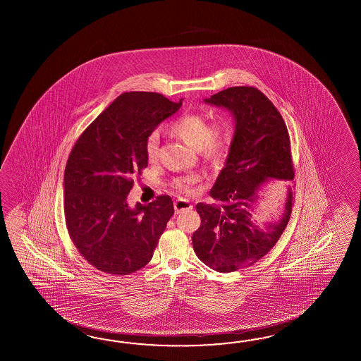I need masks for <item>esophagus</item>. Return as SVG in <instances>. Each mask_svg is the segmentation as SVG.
Wrapping results in <instances>:
<instances>
[{"mask_svg": "<svg viewBox=\"0 0 361 361\" xmlns=\"http://www.w3.org/2000/svg\"><path fill=\"white\" fill-rule=\"evenodd\" d=\"M192 204L188 201V200L185 199H179L174 202V210H176V214H179V213H182L184 210H191Z\"/></svg>", "mask_w": 361, "mask_h": 361, "instance_id": "esophagus-1", "label": "esophagus"}]
</instances>
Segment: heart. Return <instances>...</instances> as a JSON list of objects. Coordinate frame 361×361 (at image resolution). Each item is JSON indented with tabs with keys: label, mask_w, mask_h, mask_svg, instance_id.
I'll return each instance as SVG.
<instances>
[{
	"label": "heart",
	"mask_w": 361,
	"mask_h": 361,
	"mask_svg": "<svg viewBox=\"0 0 361 361\" xmlns=\"http://www.w3.org/2000/svg\"><path fill=\"white\" fill-rule=\"evenodd\" d=\"M170 133L177 138L183 140L185 145L199 151L200 154L207 160H215L224 152L228 143V133L226 126L219 123L209 126L204 116L197 114L184 115L170 125ZM159 154V135L152 133L146 142L147 160L154 162ZM196 178H184L178 180L177 187L180 191H188L190 185Z\"/></svg>",
	"instance_id": "obj_1"
}]
</instances>
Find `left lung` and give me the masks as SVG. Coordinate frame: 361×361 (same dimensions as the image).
<instances>
[{"instance_id":"obj_1","label":"left lung","mask_w":361,"mask_h":361,"mask_svg":"<svg viewBox=\"0 0 361 361\" xmlns=\"http://www.w3.org/2000/svg\"><path fill=\"white\" fill-rule=\"evenodd\" d=\"M204 102L227 109L235 131L224 166L210 190V196L222 204L196 205L201 226L193 232L192 244L207 267L232 272L269 253L289 222V184L277 219L259 224L254 219V209L267 185L293 180L290 140L280 112L255 87H228Z\"/></svg>"}]
</instances>
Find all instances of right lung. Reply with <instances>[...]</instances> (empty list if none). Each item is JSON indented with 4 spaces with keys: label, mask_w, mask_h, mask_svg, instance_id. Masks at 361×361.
Masks as SVG:
<instances>
[{
    "label": "right lung",
    "mask_w": 361,
    "mask_h": 361,
    "mask_svg": "<svg viewBox=\"0 0 361 361\" xmlns=\"http://www.w3.org/2000/svg\"><path fill=\"white\" fill-rule=\"evenodd\" d=\"M161 94L123 92L72 148L64 171V215L69 236L95 269L129 275L154 255L174 214L170 196L128 204L133 177L148 165L147 138L182 107Z\"/></svg>",
    "instance_id": "add662e5"
}]
</instances>
